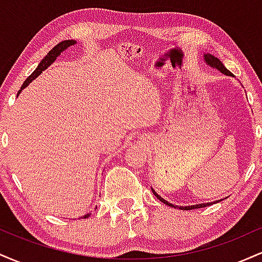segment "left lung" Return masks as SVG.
I'll use <instances>...</instances> for the list:
<instances>
[{
  "label": "left lung",
  "instance_id": "1",
  "mask_svg": "<svg viewBox=\"0 0 262 262\" xmlns=\"http://www.w3.org/2000/svg\"><path fill=\"white\" fill-rule=\"evenodd\" d=\"M203 58H204V61H206V64H207V65L212 66L213 69H217V70L221 71L222 74L228 75V76H234V75L231 74L230 71L228 70V69L225 68V66L223 65V62H222L221 60H219L218 58H215L214 55H212V54H204ZM151 191H152V193H154L155 196H156V198H158V200H160L162 203H165V204H166V206L173 207V208H179V209H182V210H191V209H196V208H203V207H208V206H210V204H213V203H218V202H219V201H215V202L201 203V204H193V206H186V207H182V206H180V207H179V206H175V204H172V203H169V202H167L166 200H164V198L159 196V194L156 193V192H155L154 189H152V188H151Z\"/></svg>",
  "mask_w": 262,
  "mask_h": 262
}]
</instances>
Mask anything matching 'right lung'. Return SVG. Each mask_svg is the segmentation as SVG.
Listing matches in <instances>:
<instances>
[{
  "mask_svg": "<svg viewBox=\"0 0 262 262\" xmlns=\"http://www.w3.org/2000/svg\"><path fill=\"white\" fill-rule=\"evenodd\" d=\"M74 44H76V41H75V40H64V41H61V43L56 44L55 47H54L53 49L50 50V52L47 54V56H45V58H44L43 60H41L40 62H39L38 68L35 69L34 71H33V74L31 75V76L27 77V80L25 81V82H23L22 87H20V90H19V91H18L17 96L19 95V93L22 92V90H23V89H26V87L28 86L29 83H31L32 81L35 79V77L39 76V75H40L41 73H43V71L45 70V69H48V66L52 65L53 62L55 61V60H56V58H58V56L60 55V54H61L62 52H64L65 49H68L69 47H71V45H74ZM90 214H91V213H87V214L83 215L82 218H87V217H90Z\"/></svg>",
  "mask_w": 262,
  "mask_h": 262,
  "instance_id": "obj_1",
  "label": "right lung"
}]
</instances>
